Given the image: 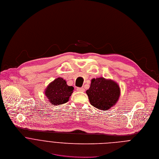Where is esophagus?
Wrapping results in <instances>:
<instances>
[{"label":"esophagus","mask_w":159,"mask_h":159,"mask_svg":"<svg viewBox=\"0 0 159 159\" xmlns=\"http://www.w3.org/2000/svg\"><path fill=\"white\" fill-rule=\"evenodd\" d=\"M77 91H81V92H84V89L83 88H77Z\"/></svg>","instance_id":"34e87169"}]
</instances>
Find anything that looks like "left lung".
Instances as JSON below:
<instances>
[{"instance_id": "left-lung-1", "label": "left lung", "mask_w": 159, "mask_h": 159, "mask_svg": "<svg viewBox=\"0 0 159 159\" xmlns=\"http://www.w3.org/2000/svg\"><path fill=\"white\" fill-rule=\"evenodd\" d=\"M86 93L92 106L99 110H107L118 100L120 89L115 81L98 78L91 80L90 87Z\"/></svg>"}]
</instances>
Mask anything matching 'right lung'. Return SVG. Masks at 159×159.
<instances>
[{
	"label": "right lung",
	"mask_w": 159,
	"mask_h": 159,
	"mask_svg": "<svg viewBox=\"0 0 159 159\" xmlns=\"http://www.w3.org/2000/svg\"><path fill=\"white\" fill-rule=\"evenodd\" d=\"M73 89L74 88L68 86L65 80L57 78L48 86L45 94L52 105H58L65 103L69 100Z\"/></svg>",
	"instance_id": "add662e5"
}]
</instances>
